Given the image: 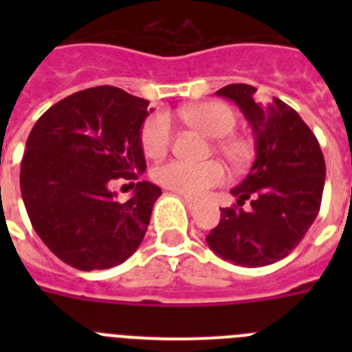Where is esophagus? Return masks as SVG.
Instances as JSON below:
<instances>
[{"mask_svg":"<svg viewBox=\"0 0 352 352\" xmlns=\"http://www.w3.org/2000/svg\"><path fill=\"white\" fill-rule=\"evenodd\" d=\"M183 203L186 204V208H190V210L195 206L194 201H192V199H188V197H183Z\"/></svg>","mask_w":352,"mask_h":352,"instance_id":"1","label":"esophagus"}]
</instances>
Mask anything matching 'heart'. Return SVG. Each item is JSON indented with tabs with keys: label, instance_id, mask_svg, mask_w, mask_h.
Here are the masks:
<instances>
[{
	"label": "heart",
	"instance_id": "obj_1",
	"mask_svg": "<svg viewBox=\"0 0 352 352\" xmlns=\"http://www.w3.org/2000/svg\"><path fill=\"white\" fill-rule=\"evenodd\" d=\"M188 125L213 139H222L236 126V114L232 109L220 102H204L186 107L182 113ZM173 129L166 114H155L142 126V149L151 158H158L169 149ZM222 151L232 164L241 162V151L236 144H222ZM155 179L169 190L178 192L186 197H201L210 188L222 185L226 170L219 162L188 164L182 160H170L155 169Z\"/></svg>",
	"mask_w": 352,
	"mask_h": 352
}]
</instances>
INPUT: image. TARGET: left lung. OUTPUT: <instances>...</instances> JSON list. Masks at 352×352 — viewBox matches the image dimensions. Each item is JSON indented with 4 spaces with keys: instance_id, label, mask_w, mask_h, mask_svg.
<instances>
[{
    "instance_id": "1",
    "label": "left lung",
    "mask_w": 352,
    "mask_h": 352,
    "mask_svg": "<svg viewBox=\"0 0 352 352\" xmlns=\"http://www.w3.org/2000/svg\"><path fill=\"white\" fill-rule=\"evenodd\" d=\"M250 84H229L214 95L229 98L250 123L256 160L231 190L238 208H222L206 243L222 259L259 268L298 247L321 208L326 164L316 135L278 98L259 102ZM250 200L252 208H241Z\"/></svg>"
}]
</instances>
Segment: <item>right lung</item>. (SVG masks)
I'll list each match as a JSON object with an SVG mask.
<instances>
[{"label":"right lung","instance_id":"1","mask_svg":"<svg viewBox=\"0 0 352 352\" xmlns=\"http://www.w3.org/2000/svg\"><path fill=\"white\" fill-rule=\"evenodd\" d=\"M148 104L120 88L96 86L52 105L30 132L21 162L24 206L40 239L74 268L118 266L148 231L160 188L138 182L126 203L109 188L146 170L141 129Z\"/></svg>","mask_w":352,"mask_h":352}]
</instances>
